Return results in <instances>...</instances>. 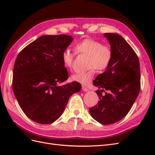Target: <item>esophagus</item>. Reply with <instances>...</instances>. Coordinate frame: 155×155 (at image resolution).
<instances>
[{
	"label": "esophagus",
	"instance_id": "34e87169",
	"mask_svg": "<svg viewBox=\"0 0 155 155\" xmlns=\"http://www.w3.org/2000/svg\"><path fill=\"white\" fill-rule=\"evenodd\" d=\"M82 90L83 91H85V92H87V91H88V88H87L85 86H82Z\"/></svg>",
	"mask_w": 155,
	"mask_h": 155
}]
</instances>
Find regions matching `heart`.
<instances>
[{"mask_svg":"<svg viewBox=\"0 0 155 155\" xmlns=\"http://www.w3.org/2000/svg\"><path fill=\"white\" fill-rule=\"evenodd\" d=\"M74 50L77 54L88 55L87 67L89 69L86 72L75 73L72 79L82 85H87L94 76L96 69L104 71L110 64L113 51L110 46L103 45L100 41L92 39H85L78 42L74 45ZM75 57V53L70 49H65L61 54L63 64L68 68H72Z\"/></svg>","mask_w":155,"mask_h":155,"instance_id":"b5f03b06","label":"heart"}]
</instances>
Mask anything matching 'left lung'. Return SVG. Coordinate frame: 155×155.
<instances>
[{"instance_id":"8db88e82","label":"left lung","mask_w":155,"mask_h":155,"mask_svg":"<svg viewBox=\"0 0 155 155\" xmlns=\"http://www.w3.org/2000/svg\"><path fill=\"white\" fill-rule=\"evenodd\" d=\"M113 51L109 67L93 81L100 101L89 109L92 118L104 125L119 121L128 114L140 91V69L138 58L122 37L107 33ZM105 92L104 95L102 92Z\"/></svg>"}]
</instances>
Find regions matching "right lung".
I'll return each instance as SVG.
<instances>
[{
	"mask_svg": "<svg viewBox=\"0 0 155 155\" xmlns=\"http://www.w3.org/2000/svg\"><path fill=\"white\" fill-rule=\"evenodd\" d=\"M73 39L67 35H43L16 58L13 91L22 111L37 123L54 122L63 114L70 97L81 90V84L76 81L59 85L68 78L61 54Z\"/></svg>",
	"mask_w": 155,
	"mask_h": 155,
	"instance_id": "add662e5",
	"label": "right lung"
}]
</instances>
